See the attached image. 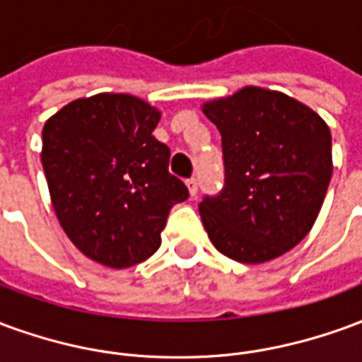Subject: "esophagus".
Returning a JSON list of instances; mask_svg holds the SVG:
<instances>
[{"label": "esophagus", "mask_w": 362, "mask_h": 362, "mask_svg": "<svg viewBox=\"0 0 362 362\" xmlns=\"http://www.w3.org/2000/svg\"><path fill=\"white\" fill-rule=\"evenodd\" d=\"M186 186H188L189 189V196L194 197L197 194V178H189V180H186Z\"/></svg>", "instance_id": "34e87169"}]
</instances>
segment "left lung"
<instances>
[{
  "mask_svg": "<svg viewBox=\"0 0 362 362\" xmlns=\"http://www.w3.org/2000/svg\"><path fill=\"white\" fill-rule=\"evenodd\" d=\"M223 143L225 186L199 215L213 246L240 264H264L310 233L332 178V134L306 104L244 87L202 106Z\"/></svg>",
  "mask_w": 362,
  "mask_h": 362,
  "instance_id": "1",
  "label": "left lung"
}]
</instances>
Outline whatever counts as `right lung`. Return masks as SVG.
<instances>
[{
  "label": "right lung",
  "mask_w": 362,
  "mask_h": 362,
  "mask_svg": "<svg viewBox=\"0 0 362 362\" xmlns=\"http://www.w3.org/2000/svg\"><path fill=\"white\" fill-rule=\"evenodd\" d=\"M160 112L141 98L100 93L56 112L42 129V168L69 240L98 264L132 267L153 256L173 205L188 199L155 139Z\"/></svg>",
  "instance_id": "1"
}]
</instances>
